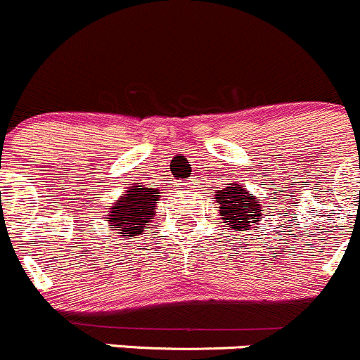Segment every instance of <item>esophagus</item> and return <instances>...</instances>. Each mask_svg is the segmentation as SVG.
Wrapping results in <instances>:
<instances>
[{
	"label": "esophagus",
	"instance_id": "obj_1",
	"mask_svg": "<svg viewBox=\"0 0 360 360\" xmlns=\"http://www.w3.org/2000/svg\"><path fill=\"white\" fill-rule=\"evenodd\" d=\"M195 185V179H188L181 184V188H187V187H194Z\"/></svg>",
	"mask_w": 360,
	"mask_h": 360
}]
</instances>
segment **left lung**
<instances>
[{
    "instance_id": "1",
    "label": "left lung",
    "mask_w": 360,
    "mask_h": 360,
    "mask_svg": "<svg viewBox=\"0 0 360 360\" xmlns=\"http://www.w3.org/2000/svg\"><path fill=\"white\" fill-rule=\"evenodd\" d=\"M215 202L219 205V222L234 231H248L252 226H259L264 219V210L252 192L241 184H226L222 191L215 192Z\"/></svg>"
}]
</instances>
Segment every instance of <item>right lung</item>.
<instances>
[{
	"label": "right lung",
	"mask_w": 360,
	"mask_h": 360,
	"mask_svg": "<svg viewBox=\"0 0 360 360\" xmlns=\"http://www.w3.org/2000/svg\"><path fill=\"white\" fill-rule=\"evenodd\" d=\"M159 198V188H154L152 185L131 184V187H127V191H124L113 202L105 219H108L113 231H119L120 236L129 240L150 226Z\"/></svg>",
	"instance_id": "add662e5"
}]
</instances>
